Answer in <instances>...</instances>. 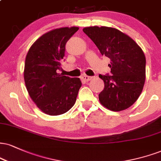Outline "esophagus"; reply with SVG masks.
Wrapping results in <instances>:
<instances>
[{
  "label": "esophagus",
  "instance_id": "esophagus-1",
  "mask_svg": "<svg viewBox=\"0 0 161 161\" xmlns=\"http://www.w3.org/2000/svg\"><path fill=\"white\" fill-rule=\"evenodd\" d=\"M82 79L84 81H86V82H88V81H90L91 79H93V77L92 76H88V75H83L82 76Z\"/></svg>",
  "mask_w": 161,
  "mask_h": 161
}]
</instances>
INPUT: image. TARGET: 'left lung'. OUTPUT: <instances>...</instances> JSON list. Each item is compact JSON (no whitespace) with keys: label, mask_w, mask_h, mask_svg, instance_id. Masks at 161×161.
<instances>
[{"label":"left lung","mask_w":161,"mask_h":161,"mask_svg":"<svg viewBox=\"0 0 161 161\" xmlns=\"http://www.w3.org/2000/svg\"><path fill=\"white\" fill-rule=\"evenodd\" d=\"M100 53L111 60L112 75H99L104 89L99 100L104 107L122 111L136 101L146 81V56L132 38L118 29L106 26L83 28Z\"/></svg>","instance_id":"left-lung-1"}]
</instances>
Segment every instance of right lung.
Returning a JSON list of instances; mask_svg holds the SVG:
<instances>
[{"instance_id": "add662e5", "label": "right lung", "mask_w": 161, "mask_h": 161, "mask_svg": "<svg viewBox=\"0 0 161 161\" xmlns=\"http://www.w3.org/2000/svg\"><path fill=\"white\" fill-rule=\"evenodd\" d=\"M78 27L56 28L38 38L29 49L24 69L25 86L31 100L42 112L59 115L75 104L82 82L57 72L61 69L66 42Z\"/></svg>"}]
</instances>
